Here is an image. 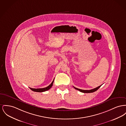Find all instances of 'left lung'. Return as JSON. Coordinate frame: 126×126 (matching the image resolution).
I'll return each mask as SVG.
<instances>
[{
	"label": "left lung",
	"mask_w": 126,
	"mask_h": 126,
	"mask_svg": "<svg viewBox=\"0 0 126 126\" xmlns=\"http://www.w3.org/2000/svg\"><path fill=\"white\" fill-rule=\"evenodd\" d=\"M101 85H100V86H98V87H96V88L92 89H91V90H83V89H81L76 88H75V87H74V88L75 89H76L78 90H79V91H80V92H83V93H92V92H94L96 91L98 89H99V88L101 86Z\"/></svg>",
	"instance_id": "obj_1"
}]
</instances>
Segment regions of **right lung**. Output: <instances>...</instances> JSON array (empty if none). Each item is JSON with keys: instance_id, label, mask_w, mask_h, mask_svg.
I'll list each match as a JSON object with an SVG mask.
<instances>
[{"instance_id": "right-lung-1", "label": "right lung", "mask_w": 126, "mask_h": 126, "mask_svg": "<svg viewBox=\"0 0 126 126\" xmlns=\"http://www.w3.org/2000/svg\"><path fill=\"white\" fill-rule=\"evenodd\" d=\"M54 80H53L52 83H51L48 86H47V87H46V88H42V89H32V88H30V89L31 90H32V91H33L37 92H44V91H47V90H49V89H50V88L52 87L53 84V82H54Z\"/></svg>"}]
</instances>
